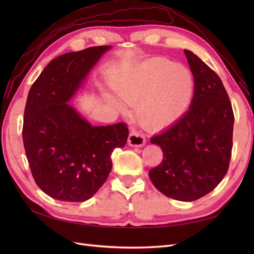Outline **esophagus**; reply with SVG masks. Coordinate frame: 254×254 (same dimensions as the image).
<instances>
[{
  "instance_id": "esophagus-1",
  "label": "esophagus",
  "mask_w": 254,
  "mask_h": 254,
  "mask_svg": "<svg viewBox=\"0 0 254 254\" xmlns=\"http://www.w3.org/2000/svg\"><path fill=\"white\" fill-rule=\"evenodd\" d=\"M145 143H146V139L142 133L134 131V130H132V131L130 132L128 136V144L130 146H133V147H141V146L145 145Z\"/></svg>"
}]
</instances>
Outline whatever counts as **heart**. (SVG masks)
Here are the masks:
<instances>
[{"mask_svg": "<svg viewBox=\"0 0 254 254\" xmlns=\"http://www.w3.org/2000/svg\"><path fill=\"white\" fill-rule=\"evenodd\" d=\"M117 90L123 102L136 106V120L144 128L158 130L173 125L186 113L194 79L184 65L155 58L128 73Z\"/></svg>", "mask_w": 254, "mask_h": 254, "instance_id": "heart-1", "label": "heart"}]
</instances>
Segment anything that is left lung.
<instances>
[{
  "label": "left lung",
  "instance_id": "left-lung-1",
  "mask_svg": "<svg viewBox=\"0 0 254 254\" xmlns=\"http://www.w3.org/2000/svg\"><path fill=\"white\" fill-rule=\"evenodd\" d=\"M194 76L189 110L151 137L163 160L149 171L161 193L180 201H194L216 188L226 176L232 152L234 114L221 79L190 51L184 50Z\"/></svg>",
  "mask_w": 254,
  "mask_h": 254
}]
</instances>
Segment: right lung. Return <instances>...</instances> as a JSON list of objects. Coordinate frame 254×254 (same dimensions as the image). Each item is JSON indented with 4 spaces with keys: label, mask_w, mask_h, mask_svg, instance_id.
Listing matches in <instances>:
<instances>
[{
    "label": "right lung",
    "mask_w": 254,
    "mask_h": 254,
    "mask_svg": "<svg viewBox=\"0 0 254 254\" xmlns=\"http://www.w3.org/2000/svg\"><path fill=\"white\" fill-rule=\"evenodd\" d=\"M110 45L66 53L44 68L27 96L22 136L34 179L60 201L82 202L99 190L112 168L111 155L124 147L125 123L92 126L67 104Z\"/></svg>",
    "instance_id": "right-lung-1"
}]
</instances>
